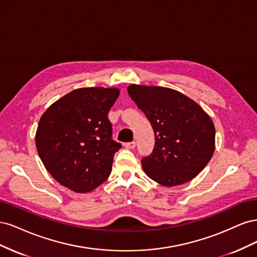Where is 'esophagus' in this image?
I'll return each mask as SVG.
<instances>
[{"mask_svg": "<svg viewBox=\"0 0 257 257\" xmlns=\"http://www.w3.org/2000/svg\"><path fill=\"white\" fill-rule=\"evenodd\" d=\"M135 147H136V143H135V142H132V143L125 144V148H127V149H134Z\"/></svg>", "mask_w": 257, "mask_h": 257, "instance_id": "obj_1", "label": "esophagus"}]
</instances>
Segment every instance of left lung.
Here are the masks:
<instances>
[{"label": "left lung", "instance_id": "left-lung-1", "mask_svg": "<svg viewBox=\"0 0 257 257\" xmlns=\"http://www.w3.org/2000/svg\"><path fill=\"white\" fill-rule=\"evenodd\" d=\"M127 92L154 131L153 151L142 159L147 176L164 186L191 181L214 152L211 118L196 102L173 89L131 84Z\"/></svg>", "mask_w": 257, "mask_h": 257}]
</instances>
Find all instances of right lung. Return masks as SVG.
I'll return each mask as SVG.
<instances>
[{"instance_id":"right-lung-1","label":"right lung","mask_w":257,"mask_h":257,"mask_svg":"<svg viewBox=\"0 0 257 257\" xmlns=\"http://www.w3.org/2000/svg\"><path fill=\"white\" fill-rule=\"evenodd\" d=\"M119 94L116 88L77 89L43 113L36 149L46 169L65 188L88 193L109 177L121 145L112 139L108 112Z\"/></svg>"}]
</instances>
